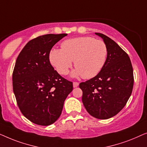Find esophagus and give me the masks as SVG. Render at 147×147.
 <instances>
[{
	"mask_svg": "<svg viewBox=\"0 0 147 147\" xmlns=\"http://www.w3.org/2000/svg\"><path fill=\"white\" fill-rule=\"evenodd\" d=\"M78 84H79V83H78V82H73V87H74V88L77 87V86H78Z\"/></svg>",
	"mask_w": 147,
	"mask_h": 147,
	"instance_id": "1",
	"label": "esophagus"
}]
</instances>
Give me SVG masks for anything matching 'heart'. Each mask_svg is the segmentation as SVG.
<instances>
[{
    "label": "heart",
    "mask_w": 147,
    "mask_h": 147,
    "mask_svg": "<svg viewBox=\"0 0 147 147\" xmlns=\"http://www.w3.org/2000/svg\"><path fill=\"white\" fill-rule=\"evenodd\" d=\"M108 49L104 41L91 36L68 39L61 44V49L54 48L49 53V60L57 71L67 74L73 65L76 69L73 76L91 78L100 73L106 63Z\"/></svg>",
    "instance_id": "obj_1"
}]
</instances>
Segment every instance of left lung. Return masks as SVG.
<instances>
[{
	"label": "left lung",
	"mask_w": 147,
	"mask_h": 147,
	"mask_svg": "<svg viewBox=\"0 0 147 147\" xmlns=\"http://www.w3.org/2000/svg\"><path fill=\"white\" fill-rule=\"evenodd\" d=\"M108 54L104 67L96 76L81 82L82 101L89 114L98 119L117 115L127 104L133 91V69L129 55L114 40L101 33Z\"/></svg>",
	"instance_id": "8db88e82"
}]
</instances>
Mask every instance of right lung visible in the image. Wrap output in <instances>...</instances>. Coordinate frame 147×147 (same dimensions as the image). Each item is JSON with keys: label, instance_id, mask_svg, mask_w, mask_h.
Returning <instances> with one entry per match:
<instances>
[{"label": "right lung", "instance_id": "right-lung-1", "mask_svg": "<svg viewBox=\"0 0 147 147\" xmlns=\"http://www.w3.org/2000/svg\"><path fill=\"white\" fill-rule=\"evenodd\" d=\"M67 35L36 37L24 46L16 59L12 73L14 94L22 115L36 125L55 123L73 89V82L62 77L49 61L53 47Z\"/></svg>", "mask_w": 147, "mask_h": 147}]
</instances>
